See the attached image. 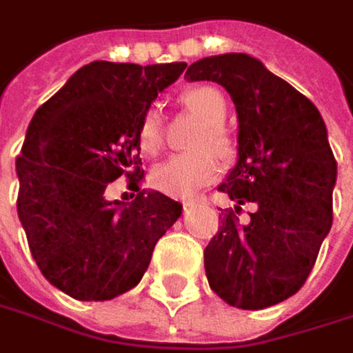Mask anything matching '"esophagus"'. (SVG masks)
I'll use <instances>...</instances> for the list:
<instances>
[{"label":"esophagus","mask_w":353,"mask_h":353,"mask_svg":"<svg viewBox=\"0 0 353 353\" xmlns=\"http://www.w3.org/2000/svg\"><path fill=\"white\" fill-rule=\"evenodd\" d=\"M192 203H193V201H183V207H190Z\"/></svg>","instance_id":"1"}]
</instances>
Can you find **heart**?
Returning a JSON list of instances; mask_svg holds the SVG:
<instances>
[{
	"instance_id": "b5f03b06",
	"label": "heart",
	"mask_w": 353,
	"mask_h": 353,
	"mask_svg": "<svg viewBox=\"0 0 353 353\" xmlns=\"http://www.w3.org/2000/svg\"><path fill=\"white\" fill-rule=\"evenodd\" d=\"M181 100L205 118L203 128L193 142L197 150L176 154L158 163L152 170V183L156 190L172 197H192L197 190L219 176V160L215 153L223 160H231L235 156V140L223 124L227 116V100L221 90L213 86H193L181 94ZM163 140L165 130L161 110L158 106H150L138 124V146L148 156H156L163 148Z\"/></svg>"
}]
</instances>
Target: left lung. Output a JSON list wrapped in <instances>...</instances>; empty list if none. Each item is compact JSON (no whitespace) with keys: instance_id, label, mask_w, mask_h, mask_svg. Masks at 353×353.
<instances>
[{"instance_id":"left-lung-1","label":"left lung","mask_w":353,"mask_h":353,"mask_svg":"<svg viewBox=\"0 0 353 353\" xmlns=\"http://www.w3.org/2000/svg\"><path fill=\"white\" fill-rule=\"evenodd\" d=\"M188 81L225 86L239 118L237 165L219 185L237 205H257L241 225L227 209L203 251L211 290L227 304L261 310L296 294L332 227L336 160L314 104L245 53L205 57ZM223 214V213H221Z\"/></svg>"}]
</instances>
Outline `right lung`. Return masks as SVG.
<instances>
[{
	"label": "right lung",
	"instance_id": "right-lung-1",
	"mask_svg": "<svg viewBox=\"0 0 353 353\" xmlns=\"http://www.w3.org/2000/svg\"><path fill=\"white\" fill-rule=\"evenodd\" d=\"M185 67L94 61L39 106L27 128L15 161L17 215L39 270L72 299L110 300L134 288L181 215V203L140 190L138 124ZM122 175L137 199L108 202V185Z\"/></svg>",
	"mask_w": 353,
	"mask_h": 353
}]
</instances>
